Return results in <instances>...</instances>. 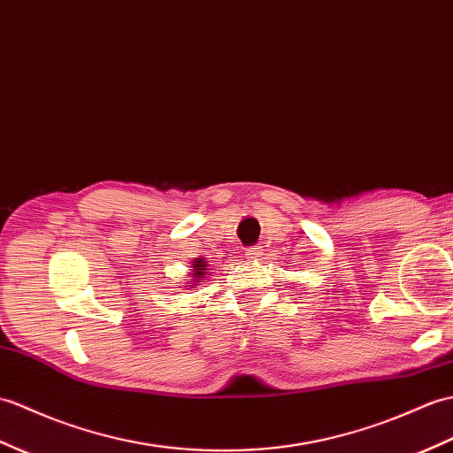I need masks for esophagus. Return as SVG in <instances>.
<instances>
[{
    "mask_svg": "<svg viewBox=\"0 0 453 453\" xmlns=\"http://www.w3.org/2000/svg\"><path fill=\"white\" fill-rule=\"evenodd\" d=\"M258 257H260V250H258V249H252V250L247 252V258H249V260H255V258H258Z\"/></svg>",
    "mask_w": 453,
    "mask_h": 453,
    "instance_id": "34e87169",
    "label": "esophagus"
}]
</instances>
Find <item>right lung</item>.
Listing matches in <instances>:
<instances>
[{
    "mask_svg": "<svg viewBox=\"0 0 453 453\" xmlns=\"http://www.w3.org/2000/svg\"><path fill=\"white\" fill-rule=\"evenodd\" d=\"M193 268H195V274H196V278H198V276H204V272H206V260H203V258H196V262L193 265Z\"/></svg>",
    "mask_w": 453,
    "mask_h": 453,
    "instance_id": "1",
    "label": "right lung"
}]
</instances>
